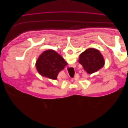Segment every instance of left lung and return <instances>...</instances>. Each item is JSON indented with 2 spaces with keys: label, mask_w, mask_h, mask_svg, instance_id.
<instances>
[{
  "label": "left lung",
  "mask_w": 128,
  "mask_h": 128,
  "mask_svg": "<svg viewBox=\"0 0 128 128\" xmlns=\"http://www.w3.org/2000/svg\"><path fill=\"white\" fill-rule=\"evenodd\" d=\"M79 63L88 74H92L103 67L104 60L98 50L90 48L80 54Z\"/></svg>",
  "instance_id": "8db88e82"
}]
</instances>
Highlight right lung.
<instances>
[{
  "mask_svg": "<svg viewBox=\"0 0 128 128\" xmlns=\"http://www.w3.org/2000/svg\"><path fill=\"white\" fill-rule=\"evenodd\" d=\"M67 64V62L59 54L52 50H48L40 55L36 61V66L41 75L56 80L58 74Z\"/></svg>",
  "mask_w": 128,
  "mask_h": 128,
  "instance_id": "obj_1",
  "label": "right lung"
}]
</instances>
